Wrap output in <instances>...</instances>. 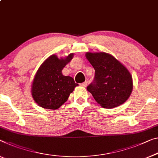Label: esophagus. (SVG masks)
<instances>
[{
	"instance_id": "1",
	"label": "esophagus",
	"mask_w": 158,
	"mask_h": 158,
	"mask_svg": "<svg viewBox=\"0 0 158 158\" xmlns=\"http://www.w3.org/2000/svg\"><path fill=\"white\" fill-rule=\"evenodd\" d=\"M80 85L82 86V87H85L87 86V82H86V81H85L84 82H82V83L80 84Z\"/></svg>"
}]
</instances>
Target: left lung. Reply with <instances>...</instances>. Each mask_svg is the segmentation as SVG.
<instances>
[{
    "instance_id": "8db88e82",
    "label": "left lung",
    "mask_w": 158,
    "mask_h": 158,
    "mask_svg": "<svg viewBox=\"0 0 158 158\" xmlns=\"http://www.w3.org/2000/svg\"><path fill=\"white\" fill-rule=\"evenodd\" d=\"M85 56L95 71L94 81L87 89L97 102L106 109L124 103L133 89L132 76L127 68L107 53L87 52Z\"/></svg>"
}]
</instances>
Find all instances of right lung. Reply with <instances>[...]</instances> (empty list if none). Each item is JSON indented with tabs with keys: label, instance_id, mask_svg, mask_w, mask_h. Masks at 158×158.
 <instances>
[{
	"label": "right lung",
	"instance_id": "add662e5",
	"mask_svg": "<svg viewBox=\"0 0 158 158\" xmlns=\"http://www.w3.org/2000/svg\"><path fill=\"white\" fill-rule=\"evenodd\" d=\"M73 57V54H70L64 59L52 55L39 68L31 89L34 100L39 106L48 110L59 109L78 85L72 77L62 74L63 69Z\"/></svg>",
	"mask_w": 158,
	"mask_h": 158
}]
</instances>
